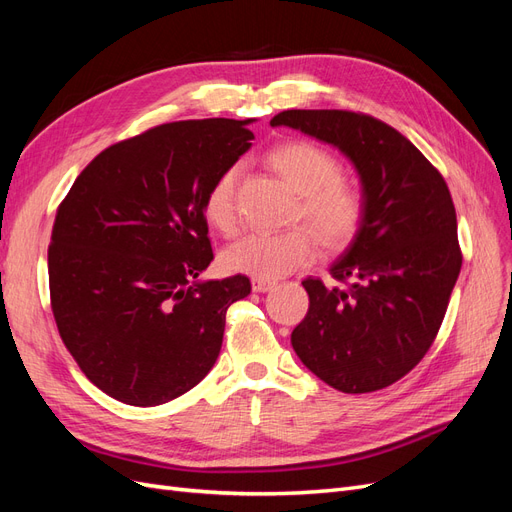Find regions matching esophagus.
Returning a JSON list of instances; mask_svg holds the SVG:
<instances>
[{
    "label": "esophagus",
    "mask_w": 512,
    "mask_h": 512,
    "mask_svg": "<svg viewBox=\"0 0 512 512\" xmlns=\"http://www.w3.org/2000/svg\"><path fill=\"white\" fill-rule=\"evenodd\" d=\"M252 288H254V292H269V290L275 288V282L273 280H260V277H254Z\"/></svg>",
    "instance_id": "esophagus-1"
}]
</instances>
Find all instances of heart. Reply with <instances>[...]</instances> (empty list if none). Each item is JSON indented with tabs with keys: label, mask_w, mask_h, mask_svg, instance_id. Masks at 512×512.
I'll use <instances>...</instances> for the list:
<instances>
[{
	"label": "heart",
	"mask_w": 512,
	"mask_h": 512,
	"mask_svg": "<svg viewBox=\"0 0 512 512\" xmlns=\"http://www.w3.org/2000/svg\"><path fill=\"white\" fill-rule=\"evenodd\" d=\"M267 162L301 194L294 218L312 224L324 245L337 250L356 237L365 220V200L354 185L342 181V164L333 153L307 141H290L273 147ZM235 188L237 166H228L203 198L205 220L222 235H232L239 224ZM318 247V236L305 224L282 232H247L222 252V265L230 273L275 280L309 265Z\"/></svg>",
	"instance_id": "heart-1"
}]
</instances>
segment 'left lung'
Here are the masks:
<instances>
[{
	"instance_id": "obj_1",
	"label": "left lung",
	"mask_w": 512,
	"mask_h": 512,
	"mask_svg": "<svg viewBox=\"0 0 512 512\" xmlns=\"http://www.w3.org/2000/svg\"><path fill=\"white\" fill-rule=\"evenodd\" d=\"M271 126L337 147L359 173L365 200L361 230L329 269L346 286L303 280L309 309L292 348L342 393L391 386L433 344L461 271L448 185L404 134L369 115L284 111Z\"/></svg>"
}]
</instances>
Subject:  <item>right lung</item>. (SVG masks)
<instances>
[{
    "instance_id": "1",
    "label": "right lung",
    "mask_w": 512,
    "mask_h": 512,
    "mask_svg": "<svg viewBox=\"0 0 512 512\" xmlns=\"http://www.w3.org/2000/svg\"><path fill=\"white\" fill-rule=\"evenodd\" d=\"M252 119L162 123L104 149L59 205L51 307L66 348L128 406L175 399L218 359L245 275L200 282L213 260L203 198L252 147Z\"/></svg>"
}]
</instances>
